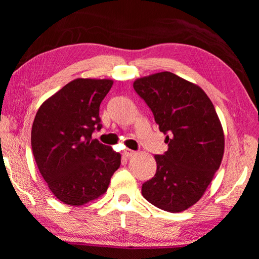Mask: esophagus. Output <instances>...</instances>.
Here are the masks:
<instances>
[{
	"label": "esophagus",
	"mask_w": 259,
	"mask_h": 259,
	"mask_svg": "<svg viewBox=\"0 0 259 259\" xmlns=\"http://www.w3.org/2000/svg\"><path fill=\"white\" fill-rule=\"evenodd\" d=\"M122 155H123V157H126V158L133 157V156L136 155V151L131 150V149H125V150L122 151Z\"/></svg>",
	"instance_id": "obj_1"
}]
</instances>
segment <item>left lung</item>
Here are the masks:
<instances>
[{
	"label": "left lung",
	"instance_id": "left-lung-1",
	"mask_svg": "<svg viewBox=\"0 0 259 259\" xmlns=\"http://www.w3.org/2000/svg\"><path fill=\"white\" fill-rule=\"evenodd\" d=\"M134 88L168 144L163 155L155 156L157 171L142 185V196L162 210L184 211L200 200L221 167V120L199 85L168 71L137 79Z\"/></svg>",
	"mask_w": 259,
	"mask_h": 259
}]
</instances>
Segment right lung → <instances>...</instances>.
Masks as SVG:
<instances>
[{
  "instance_id": "right-lung-1",
  "label": "right lung",
  "mask_w": 259,
  "mask_h": 259,
  "mask_svg": "<svg viewBox=\"0 0 259 259\" xmlns=\"http://www.w3.org/2000/svg\"><path fill=\"white\" fill-rule=\"evenodd\" d=\"M110 79L78 78L41 104L31 131V146L43 179L60 201L83 206L107 191L121 155L92 139L100 130V103Z\"/></svg>"
}]
</instances>
